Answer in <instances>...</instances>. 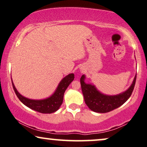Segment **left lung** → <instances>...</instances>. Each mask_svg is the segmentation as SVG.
Returning <instances> with one entry per match:
<instances>
[{"label":"left lung","instance_id":"1","mask_svg":"<svg viewBox=\"0 0 147 147\" xmlns=\"http://www.w3.org/2000/svg\"><path fill=\"white\" fill-rule=\"evenodd\" d=\"M136 80V76L130 87L125 92L117 96L104 95L98 92L94 85L86 84L84 82L85 75L81 76L80 81L85 104L89 109L96 113H105L117 109L129 99L134 88Z\"/></svg>","mask_w":147,"mask_h":147}]
</instances>
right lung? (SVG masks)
Returning <instances> with one entry per match:
<instances>
[{"instance_id": "1", "label": "right lung", "mask_w": 147, "mask_h": 147, "mask_svg": "<svg viewBox=\"0 0 147 147\" xmlns=\"http://www.w3.org/2000/svg\"><path fill=\"white\" fill-rule=\"evenodd\" d=\"M74 78H75V75L72 73L69 74L66 77H65L61 81L56 91L51 97L40 100H30L24 97L17 91L13 81L12 85L16 96L24 105H25L30 109L40 113H52L60 109L63 102V98H64L65 91L67 89L68 85L70 84V83L73 81Z\"/></svg>"}]
</instances>
